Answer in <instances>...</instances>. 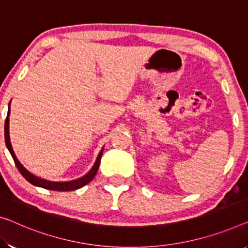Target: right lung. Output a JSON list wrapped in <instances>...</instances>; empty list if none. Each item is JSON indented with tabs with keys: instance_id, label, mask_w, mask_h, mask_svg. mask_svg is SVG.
<instances>
[{
	"instance_id": "add662e5",
	"label": "right lung",
	"mask_w": 248,
	"mask_h": 248,
	"mask_svg": "<svg viewBox=\"0 0 248 248\" xmlns=\"http://www.w3.org/2000/svg\"><path fill=\"white\" fill-rule=\"evenodd\" d=\"M11 103V102H10ZM9 116H10V104H9V111H7V116H6V120H5V124H4V136H5V144H6V147L7 150L10 151L11 155H12V157L14 159V163L16 167L20 170V173L23 175V177L25 178L26 181L31 183L34 186H39V187L42 188H45V189H51V190H59V192H66V190H75L78 188H81L83 186L86 185L87 183H90L91 181L93 180L95 175L97 173V170H98V166H100V163H101V157H102V154H103V148L100 152V154H98L96 161H95L94 165L92 169L90 170V172L87 173L84 176L78 178V180H74V181H68V182H51V181H46V180H43V178L41 177H37L35 175L32 174L31 172H29L28 170L25 169L24 166L22 165L20 163V161L16 158V155H15L12 145H11V140H10V132H9Z\"/></svg>"
}]
</instances>
